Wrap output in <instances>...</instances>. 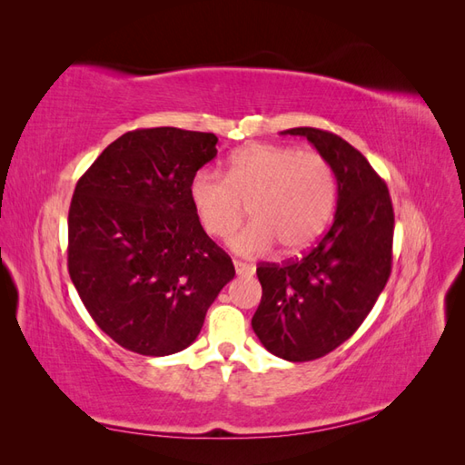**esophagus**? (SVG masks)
<instances>
[{
	"label": "esophagus",
	"instance_id": "34e87169",
	"mask_svg": "<svg viewBox=\"0 0 465 465\" xmlns=\"http://www.w3.org/2000/svg\"><path fill=\"white\" fill-rule=\"evenodd\" d=\"M232 263H234V270H236V275H242V277H250V275H254V272H256V267H254V265H250V263H246V262H241V260H234Z\"/></svg>",
	"mask_w": 465,
	"mask_h": 465
}]
</instances>
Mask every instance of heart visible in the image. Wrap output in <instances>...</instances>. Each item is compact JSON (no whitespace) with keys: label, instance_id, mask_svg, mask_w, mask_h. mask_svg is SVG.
Segmentation results:
<instances>
[{"label":"heart","instance_id":"b5f03b06","mask_svg":"<svg viewBox=\"0 0 465 465\" xmlns=\"http://www.w3.org/2000/svg\"><path fill=\"white\" fill-rule=\"evenodd\" d=\"M337 200L331 164L314 151L252 145L238 151L227 176L200 171L190 182V202L209 236L229 238L248 213L252 223L232 238L246 256L270 252L275 242L297 254L328 227Z\"/></svg>","mask_w":465,"mask_h":465}]
</instances>
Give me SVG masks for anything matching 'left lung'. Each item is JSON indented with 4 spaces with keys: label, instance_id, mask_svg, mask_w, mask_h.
Segmentation results:
<instances>
[{
    "label": "left lung",
    "instance_id": "1",
    "mask_svg": "<svg viewBox=\"0 0 465 465\" xmlns=\"http://www.w3.org/2000/svg\"><path fill=\"white\" fill-rule=\"evenodd\" d=\"M326 159L337 180L333 224L302 258L262 263V301L252 330L291 362L340 347L369 316L391 272L393 207L386 182L345 139L318 128H292Z\"/></svg>",
    "mask_w": 465,
    "mask_h": 465
}]
</instances>
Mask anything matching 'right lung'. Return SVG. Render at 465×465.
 <instances>
[{"label": "right lung", "mask_w": 465, "mask_h": 465, "mask_svg": "<svg viewBox=\"0 0 465 465\" xmlns=\"http://www.w3.org/2000/svg\"><path fill=\"white\" fill-rule=\"evenodd\" d=\"M217 135L149 128L112 142L77 182L67 267L79 297L124 349L164 357L192 345L234 265L203 231L190 182Z\"/></svg>", "instance_id": "right-lung-1"}]
</instances>
